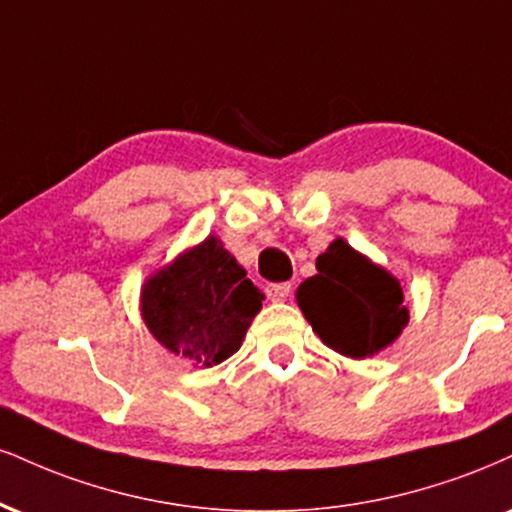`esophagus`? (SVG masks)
I'll list each match as a JSON object with an SVG mask.
<instances>
[{"mask_svg": "<svg viewBox=\"0 0 512 512\" xmlns=\"http://www.w3.org/2000/svg\"><path fill=\"white\" fill-rule=\"evenodd\" d=\"M291 283L283 281V283H269L267 286V295L269 300H274V303H281V300H286L288 295H291Z\"/></svg>", "mask_w": 512, "mask_h": 512, "instance_id": "obj_1", "label": "esophagus"}]
</instances>
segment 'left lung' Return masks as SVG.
Returning <instances> with one entry per match:
<instances>
[{
  "mask_svg": "<svg viewBox=\"0 0 512 512\" xmlns=\"http://www.w3.org/2000/svg\"><path fill=\"white\" fill-rule=\"evenodd\" d=\"M295 303L324 346L353 360L389 348L410 322L400 281L343 238L317 257V274L300 283Z\"/></svg>",
  "mask_w": 512,
  "mask_h": 512,
  "instance_id": "1",
  "label": "left lung"
}]
</instances>
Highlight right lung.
Masks as SVG:
<instances>
[{
    "label": "right lung",
    "mask_w": 512,
    "mask_h": 512,
    "mask_svg": "<svg viewBox=\"0 0 512 512\" xmlns=\"http://www.w3.org/2000/svg\"><path fill=\"white\" fill-rule=\"evenodd\" d=\"M262 300L260 288L212 233L147 276L140 317L169 353L193 367H214L240 348Z\"/></svg>",
    "instance_id": "add662e5"
}]
</instances>
